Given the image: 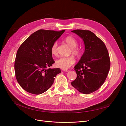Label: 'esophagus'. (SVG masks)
I'll list each match as a JSON object with an SVG mask.
<instances>
[{
  "mask_svg": "<svg viewBox=\"0 0 126 126\" xmlns=\"http://www.w3.org/2000/svg\"><path fill=\"white\" fill-rule=\"evenodd\" d=\"M62 70L64 71H65V72H68L69 71L68 69H62Z\"/></svg>",
  "mask_w": 126,
  "mask_h": 126,
  "instance_id": "obj_1",
  "label": "esophagus"
}]
</instances>
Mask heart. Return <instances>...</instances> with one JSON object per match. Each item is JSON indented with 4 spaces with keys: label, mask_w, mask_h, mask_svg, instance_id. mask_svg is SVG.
<instances>
[{
    "label": "heart",
    "mask_w": 126,
    "mask_h": 126,
    "mask_svg": "<svg viewBox=\"0 0 126 126\" xmlns=\"http://www.w3.org/2000/svg\"><path fill=\"white\" fill-rule=\"evenodd\" d=\"M64 41L71 48L72 53L76 56H79L81 53L80 50L77 47L78 46V41L77 40L71 36H68L64 39ZM57 42H54L50 47V52L51 54L56 56L57 54ZM76 62V59L73 56H69L67 57H61L58 59L56 61L55 64L56 66L63 69H67L69 68Z\"/></svg>",
    "instance_id": "b5f03b06"
}]
</instances>
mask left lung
Instances as JSON below:
<instances>
[{"label":"left lung","instance_id":"1","mask_svg":"<svg viewBox=\"0 0 126 126\" xmlns=\"http://www.w3.org/2000/svg\"><path fill=\"white\" fill-rule=\"evenodd\" d=\"M84 41L85 51L75 66L77 75L71 85L81 93L89 94L100 88L106 79L110 61L106 46L94 32L88 30L71 31Z\"/></svg>","mask_w":126,"mask_h":126}]
</instances>
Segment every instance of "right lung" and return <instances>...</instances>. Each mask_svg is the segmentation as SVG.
<instances>
[{
  "mask_svg": "<svg viewBox=\"0 0 126 126\" xmlns=\"http://www.w3.org/2000/svg\"><path fill=\"white\" fill-rule=\"evenodd\" d=\"M65 30L60 32L39 30L34 32L18 48L15 61L17 82L26 91L40 94L54 83L60 68H48L55 63L50 52L52 44Z\"/></svg>",
  "mask_w": 126,
  "mask_h": 126,
  "instance_id": "right-lung-1",
  "label": "right lung"
}]
</instances>
